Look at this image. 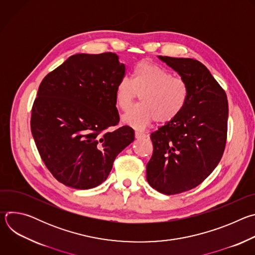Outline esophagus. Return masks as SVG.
<instances>
[{
	"instance_id": "34e87169",
	"label": "esophagus",
	"mask_w": 255,
	"mask_h": 255,
	"mask_svg": "<svg viewBox=\"0 0 255 255\" xmlns=\"http://www.w3.org/2000/svg\"><path fill=\"white\" fill-rule=\"evenodd\" d=\"M135 137L137 139H143V138L146 137V134H144V133H142L140 131H135Z\"/></svg>"
}]
</instances>
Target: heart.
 <instances>
[{
  "label": "heart",
  "mask_w": 255,
  "mask_h": 255,
  "mask_svg": "<svg viewBox=\"0 0 255 255\" xmlns=\"http://www.w3.org/2000/svg\"><path fill=\"white\" fill-rule=\"evenodd\" d=\"M140 95V104L122 117V121L136 129L150 123L174 120L189 100V85L179 77L157 64L142 61L133 69L132 79H121L115 90L116 104L126 111Z\"/></svg>",
  "instance_id": "1"
}]
</instances>
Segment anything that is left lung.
<instances>
[{"mask_svg":"<svg viewBox=\"0 0 255 255\" xmlns=\"http://www.w3.org/2000/svg\"><path fill=\"white\" fill-rule=\"evenodd\" d=\"M189 85V100L174 120L153 132L148 184L164 195L198 187L220 162L227 139L228 101L209 69L192 58L159 55Z\"/></svg>","mask_w":255,"mask_h":255,"instance_id":"obj_1","label":"left lung"}]
</instances>
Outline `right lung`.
Here are the masks:
<instances>
[{
    "label": "right lung",
    "mask_w": 255,
    "mask_h": 255,
    "mask_svg": "<svg viewBox=\"0 0 255 255\" xmlns=\"http://www.w3.org/2000/svg\"><path fill=\"white\" fill-rule=\"evenodd\" d=\"M125 65L116 53H79L43 79L31 114V132L52 175L66 187L89 190L110 173L116 156L133 142L119 123L115 90Z\"/></svg>",
    "instance_id": "1"
}]
</instances>
